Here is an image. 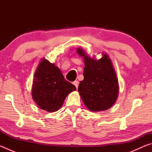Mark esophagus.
Instances as JSON below:
<instances>
[{"label": "esophagus", "mask_w": 152, "mask_h": 152, "mask_svg": "<svg viewBox=\"0 0 152 152\" xmlns=\"http://www.w3.org/2000/svg\"><path fill=\"white\" fill-rule=\"evenodd\" d=\"M73 84H74V85L76 86V88H78V84H79V82H78V81H74V82H73Z\"/></svg>", "instance_id": "34e87169"}]
</instances>
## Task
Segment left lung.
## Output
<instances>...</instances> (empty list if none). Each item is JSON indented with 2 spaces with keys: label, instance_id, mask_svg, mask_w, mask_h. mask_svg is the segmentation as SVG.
<instances>
[{
  "label": "left lung",
  "instance_id": "1",
  "mask_svg": "<svg viewBox=\"0 0 152 152\" xmlns=\"http://www.w3.org/2000/svg\"><path fill=\"white\" fill-rule=\"evenodd\" d=\"M84 58V80L80 81L78 92L90 110L102 111L109 109L116 102L119 83L116 72L109 56L104 53L100 60L88 57L83 50L77 49Z\"/></svg>",
  "mask_w": 152,
  "mask_h": 152
}]
</instances>
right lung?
<instances>
[{
  "label": "right lung",
  "instance_id": "obj_1",
  "mask_svg": "<svg viewBox=\"0 0 152 152\" xmlns=\"http://www.w3.org/2000/svg\"><path fill=\"white\" fill-rule=\"evenodd\" d=\"M76 90L54 64L45 58L40 61L34 74L31 92L33 101L40 109L56 111L62 106L66 96Z\"/></svg>",
  "mask_w": 152,
  "mask_h": 152
}]
</instances>
